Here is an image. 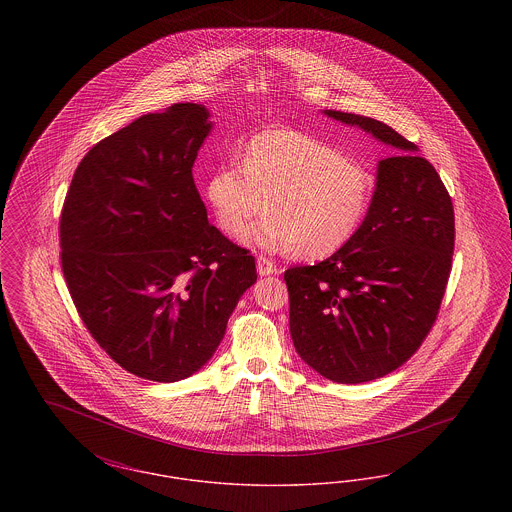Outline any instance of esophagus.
<instances>
[{
	"label": "esophagus",
	"mask_w": 512,
	"mask_h": 512,
	"mask_svg": "<svg viewBox=\"0 0 512 512\" xmlns=\"http://www.w3.org/2000/svg\"><path fill=\"white\" fill-rule=\"evenodd\" d=\"M257 272H259L261 276H270V274H276L278 268H276V265H274L268 257L259 255V257H257Z\"/></svg>",
	"instance_id": "34e87169"
}]
</instances>
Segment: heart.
<instances>
[{
	"instance_id": "obj_1",
	"label": "heart",
	"mask_w": 512,
	"mask_h": 512,
	"mask_svg": "<svg viewBox=\"0 0 512 512\" xmlns=\"http://www.w3.org/2000/svg\"><path fill=\"white\" fill-rule=\"evenodd\" d=\"M238 157L240 165H220L205 184L224 234L238 236L265 205L267 217L245 232L249 242L322 259L349 244L365 222L374 176L315 136L274 128L253 136Z\"/></svg>"
}]
</instances>
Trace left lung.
I'll use <instances>...</instances> for the list:
<instances>
[{
	"label": "left lung",
	"instance_id": "1",
	"mask_svg": "<svg viewBox=\"0 0 512 512\" xmlns=\"http://www.w3.org/2000/svg\"><path fill=\"white\" fill-rule=\"evenodd\" d=\"M397 153L378 163L355 238L326 261L284 272L299 357L324 378L361 384L407 363L430 334L455 249V213L430 161L384 122L341 111Z\"/></svg>",
	"mask_w": 512,
	"mask_h": 512
}]
</instances>
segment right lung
Returning <instances> with one entry per match:
<instances>
[{
	"instance_id": "right-lung-1",
	"label": "right lung",
	"mask_w": 512,
	"mask_h": 512,
	"mask_svg": "<svg viewBox=\"0 0 512 512\" xmlns=\"http://www.w3.org/2000/svg\"><path fill=\"white\" fill-rule=\"evenodd\" d=\"M209 111L174 103L92 147L59 219L61 268L99 347L153 382L192 376L255 284V257L209 224L195 188Z\"/></svg>"
}]
</instances>
